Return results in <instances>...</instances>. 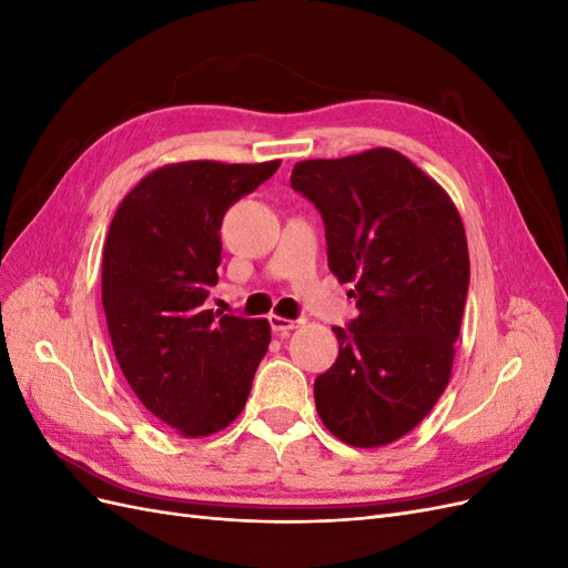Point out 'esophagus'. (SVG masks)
I'll return each mask as SVG.
<instances>
[{"instance_id":"1","label":"esophagus","mask_w":568,"mask_h":568,"mask_svg":"<svg viewBox=\"0 0 568 568\" xmlns=\"http://www.w3.org/2000/svg\"><path fill=\"white\" fill-rule=\"evenodd\" d=\"M303 322H305V320H286V317H282V315H270L272 332H277V334H288L291 329H298V326H301Z\"/></svg>"}]
</instances>
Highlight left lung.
<instances>
[{"instance_id": "obj_1", "label": "left lung", "mask_w": 568, "mask_h": 568, "mask_svg": "<svg viewBox=\"0 0 568 568\" xmlns=\"http://www.w3.org/2000/svg\"><path fill=\"white\" fill-rule=\"evenodd\" d=\"M291 186L324 220L329 270L359 315L334 326L336 363L315 379L322 424L353 445L403 438L453 374L469 248L448 192L400 151L301 161Z\"/></svg>"}]
</instances>
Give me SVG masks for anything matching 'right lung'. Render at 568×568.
Here are the masks:
<instances>
[{
	"label": "right lung",
	"mask_w": 568,
	"mask_h": 568,
	"mask_svg": "<svg viewBox=\"0 0 568 568\" xmlns=\"http://www.w3.org/2000/svg\"><path fill=\"white\" fill-rule=\"evenodd\" d=\"M280 163H168L111 220L101 303L113 353L136 398L178 436H211L242 415L267 353V320L217 321L203 301L217 284L222 217Z\"/></svg>",
	"instance_id": "1"
}]
</instances>
